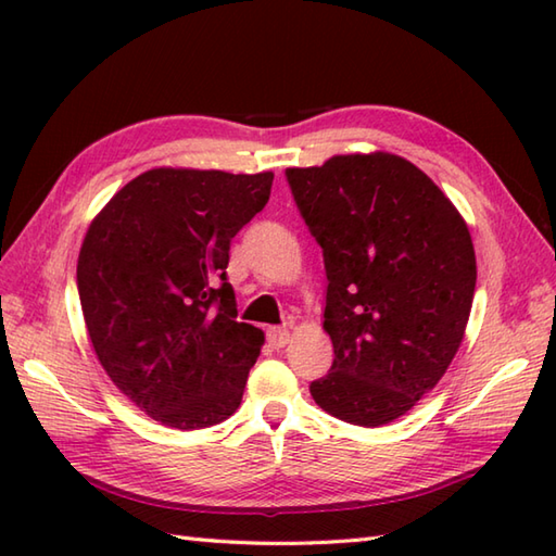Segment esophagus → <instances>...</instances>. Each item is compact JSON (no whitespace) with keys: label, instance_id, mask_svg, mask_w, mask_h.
I'll use <instances>...</instances> for the list:
<instances>
[{"label":"esophagus","instance_id":"34e87169","mask_svg":"<svg viewBox=\"0 0 556 556\" xmlns=\"http://www.w3.org/2000/svg\"><path fill=\"white\" fill-rule=\"evenodd\" d=\"M289 339H291V334H289V329H281V327H271V329H267V341L275 349H285L287 344H289Z\"/></svg>","mask_w":556,"mask_h":556}]
</instances>
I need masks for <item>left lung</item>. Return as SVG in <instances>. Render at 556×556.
I'll use <instances>...</instances> for the list:
<instances>
[{"label":"left lung","instance_id":"obj_1","mask_svg":"<svg viewBox=\"0 0 556 556\" xmlns=\"http://www.w3.org/2000/svg\"><path fill=\"white\" fill-rule=\"evenodd\" d=\"M287 179L329 281L334 363L311 394L329 416L380 428L432 392L464 341L478 275L468 224L428 174L384 150L289 167Z\"/></svg>","mask_w":556,"mask_h":556}]
</instances>
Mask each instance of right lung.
I'll return each instance as SVG.
<instances>
[{
	"label": "right lung",
	"instance_id": "add662e5",
	"mask_svg": "<svg viewBox=\"0 0 556 556\" xmlns=\"http://www.w3.org/2000/svg\"><path fill=\"white\" fill-rule=\"evenodd\" d=\"M271 172L155 167L116 191L78 253L96 356L119 392L174 430L239 408L263 329L236 323L229 243L265 207Z\"/></svg>",
	"mask_w": 556,
	"mask_h": 556
}]
</instances>
